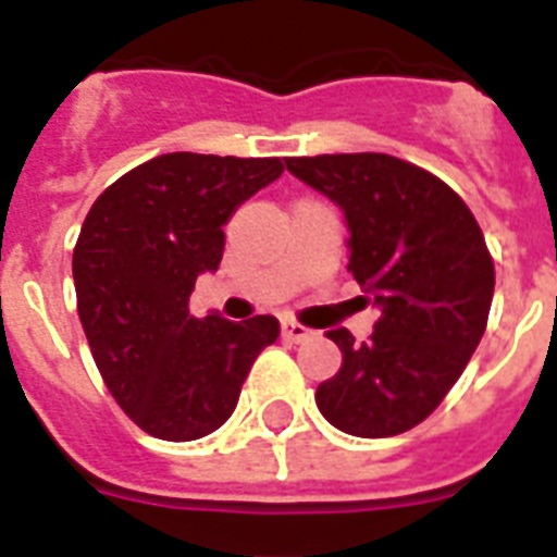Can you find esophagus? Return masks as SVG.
I'll use <instances>...</instances> for the list:
<instances>
[{"label": "esophagus", "instance_id": "esophagus-1", "mask_svg": "<svg viewBox=\"0 0 557 557\" xmlns=\"http://www.w3.org/2000/svg\"><path fill=\"white\" fill-rule=\"evenodd\" d=\"M311 329H305V325L294 323V320H284L282 323V337L284 341H290V343H305V341H311Z\"/></svg>", "mask_w": 557, "mask_h": 557}]
</instances>
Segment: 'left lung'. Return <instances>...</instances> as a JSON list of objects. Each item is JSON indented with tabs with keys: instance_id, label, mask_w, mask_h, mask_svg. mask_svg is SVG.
<instances>
[{
	"instance_id": "8db88e82",
	"label": "left lung",
	"mask_w": 557,
	"mask_h": 557,
	"mask_svg": "<svg viewBox=\"0 0 557 557\" xmlns=\"http://www.w3.org/2000/svg\"><path fill=\"white\" fill-rule=\"evenodd\" d=\"M287 170L341 205L349 273L379 308L367 343L329 332L343 363L317 387V408L355 437L408 432L482 341L496 282L482 228L449 184L393 154L287 158Z\"/></svg>"
}]
</instances>
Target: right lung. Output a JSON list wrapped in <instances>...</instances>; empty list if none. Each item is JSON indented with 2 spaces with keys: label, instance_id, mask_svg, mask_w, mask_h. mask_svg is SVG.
<instances>
[{
  "label": "right lung",
  "instance_id": "obj_1",
  "mask_svg": "<svg viewBox=\"0 0 557 557\" xmlns=\"http://www.w3.org/2000/svg\"><path fill=\"white\" fill-rule=\"evenodd\" d=\"M284 173L282 158L170 152L116 178L73 249L78 320L108 391L161 441H196L232 417L278 320H196V278L223 261V225Z\"/></svg>",
  "mask_w": 557,
  "mask_h": 557
}]
</instances>
